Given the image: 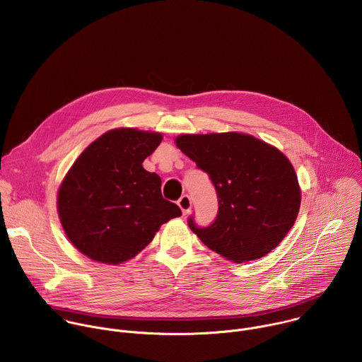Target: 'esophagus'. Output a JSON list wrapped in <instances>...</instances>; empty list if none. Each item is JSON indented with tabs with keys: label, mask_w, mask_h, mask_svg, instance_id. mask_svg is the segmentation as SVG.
I'll return each instance as SVG.
<instances>
[{
	"label": "esophagus",
	"mask_w": 362,
	"mask_h": 362,
	"mask_svg": "<svg viewBox=\"0 0 362 362\" xmlns=\"http://www.w3.org/2000/svg\"><path fill=\"white\" fill-rule=\"evenodd\" d=\"M177 204H179V208L182 209L183 215L186 216V215L190 212V209H192V199H190L187 194H185V196H182V197L177 200Z\"/></svg>",
	"instance_id": "obj_1"
}]
</instances>
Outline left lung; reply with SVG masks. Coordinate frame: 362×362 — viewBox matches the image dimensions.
Segmentation results:
<instances>
[{
    "label": "left lung",
    "mask_w": 362,
    "mask_h": 362,
    "mask_svg": "<svg viewBox=\"0 0 362 362\" xmlns=\"http://www.w3.org/2000/svg\"><path fill=\"white\" fill-rule=\"evenodd\" d=\"M176 146L197 169L209 175L218 193V215L200 228H189L226 259L240 264L257 259L293 226L300 190L286 156L274 146L242 133L182 134Z\"/></svg>",
    "instance_id": "obj_1"
}]
</instances>
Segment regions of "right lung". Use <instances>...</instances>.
I'll use <instances>...</instances> for the list:
<instances>
[{"instance_id": "obj_1", "label": "right lung", "mask_w": 362, "mask_h": 362, "mask_svg": "<svg viewBox=\"0 0 362 362\" xmlns=\"http://www.w3.org/2000/svg\"><path fill=\"white\" fill-rule=\"evenodd\" d=\"M160 141V133L110 130L80 154L64 177L57 197L60 222L90 259L126 262L163 223L182 215L162 196L159 175L141 166Z\"/></svg>"}]
</instances>
